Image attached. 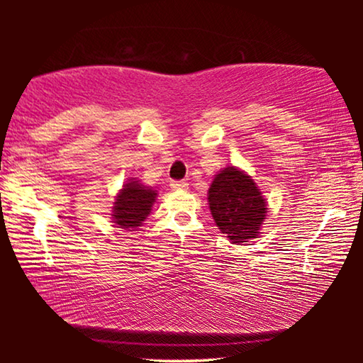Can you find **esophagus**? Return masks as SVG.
I'll use <instances>...</instances> for the list:
<instances>
[{
	"mask_svg": "<svg viewBox=\"0 0 363 363\" xmlns=\"http://www.w3.org/2000/svg\"><path fill=\"white\" fill-rule=\"evenodd\" d=\"M169 186L173 190H186V189H189V184L186 181H171Z\"/></svg>",
	"mask_w": 363,
	"mask_h": 363,
	"instance_id": "34e87169",
	"label": "esophagus"
}]
</instances>
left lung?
<instances>
[{
    "label": "left lung",
    "instance_id": "obj_1",
    "mask_svg": "<svg viewBox=\"0 0 363 363\" xmlns=\"http://www.w3.org/2000/svg\"><path fill=\"white\" fill-rule=\"evenodd\" d=\"M208 201L214 223L232 243H243L257 237L267 208L259 189L248 174L227 167L213 179Z\"/></svg>",
    "mask_w": 363,
    "mask_h": 363
}]
</instances>
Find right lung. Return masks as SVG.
Returning a JSON list of instances; mask_svg holds the SVG:
<instances>
[{"label": "right lung", "instance_id": "right-lung-1", "mask_svg": "<svg viewBox=\"0 0 363 363\" xmlns=\"http://www.w3.org/2000/svg\"><path fill=\"white\" fill-rule=\"evenodd\" d=\"M155 199V190L144 187L138 181L125 184L121 192L116 195L112 214L113 223L126 230L139 227L143 224V220L150 214Z\"/></svg>", "mask_w": 363, "mask_h": 363}]
</instances>
